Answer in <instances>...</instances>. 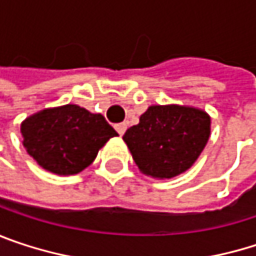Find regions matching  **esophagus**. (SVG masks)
Returning a JSON list of instances; mask_svg holds the SVG:
<instances>
[{
  "label": "esophagus",
  "mask_w": 256,
  "mask_h": 256,
  "mask_svg": "<svg viewBox=\"0 0 256 256\" xmlns=\"http://www.w3.org/2000/svg\"><path fill=\"white\" fill-rule=\"evenodd\" d=\"M126 128H128V124H126V123H120V124H117V126H116V130L118 132V134H120V136H123V134H124Z\"/></svg>",
  "instance_id": "34e87169"
}]
</instances>
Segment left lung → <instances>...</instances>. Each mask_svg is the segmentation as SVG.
I'll list each match as a JSON object with an SVG mask.
<instances>
[{
    "label": "left lung",
    "mask_w": 256,
    "mask_h": 256,
    "mask_svg": "<svg viewBox=\"0 0 256 256\" xmlns=\"http://www.w3.org/2000/svg\"><path fill=\"white\" fill-rule=\"evenodd\" d=\"M210 136V116L188 105H151L123 140L139 168L154 179L186 172L200 157Z\"/></svg>",
    "instance_id": "obj_1"
}]
</instances>
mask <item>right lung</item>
Instances as JSON below:
<instances>
[{
    "label": "right lung",
    "instance_id": "right-lung-1",
    "mask_svg": "<svg viewBox=\"0 0 256 256\" xmlns=\"http://www.w3.org/2000/svg\"><path fill=\"white\" fill-rule=\"evenodd\" d=\"M26 152L47 172L68 176L93 163L99 150L118 133L105 117L74 104L46 108L20 124Z\"/></svg>",
    "mask_w": 256,
    "mask_h": 256
}]
</instances>
